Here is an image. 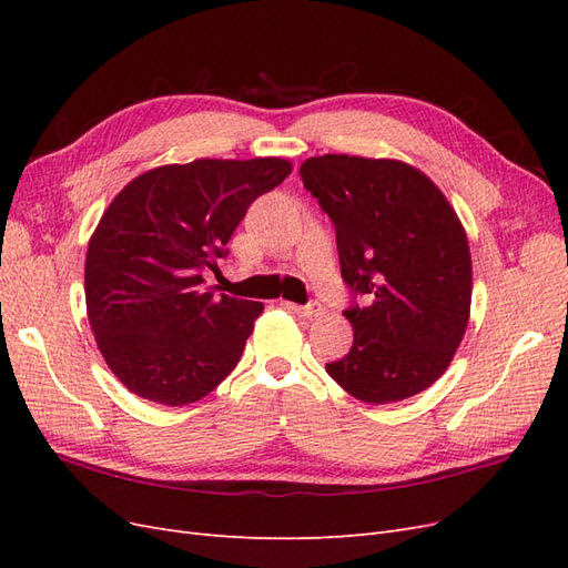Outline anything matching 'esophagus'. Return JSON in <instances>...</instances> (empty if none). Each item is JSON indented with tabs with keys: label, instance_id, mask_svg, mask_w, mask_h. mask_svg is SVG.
Here are the masks:
<instances>
[{
	"label": "esophagus",
	"instance_id": "34e87169",
	"mask_svg": "<svg viewBox=\"0 0 568 568\" xmlns=\"http://www.w3.org/2000/svg\"><path fill=\"white\" fill-rule=\"evenodd\" d=\"M286 307H288V311H294L296 315H301V317H307V320H311V317H320V315H322V311H324L320 301H311L307 305L286 303Z\"/></svg>",
	"mask_w": 568,
	"mask_h": 568
}]
</instances>
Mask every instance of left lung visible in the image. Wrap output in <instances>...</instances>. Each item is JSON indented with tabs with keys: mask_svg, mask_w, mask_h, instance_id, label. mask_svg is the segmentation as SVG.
<instances>
[{
	"mask_svg": "<svg viewBox=\"0 0 568 568\" xmlns=\"http://www.w3.org/2000/svg\"><path fill=\"white\" fill-rule=\"evenodd\" d=\"M301 180L334 222L353 294L343 311L353 348L326 374L374 405L422 393L448 369L469 322L471 255L457 213L400 161L324 153L301 165Z\"/></svg>",
	"mask_w": 568,
	"mask_h": 568,
	"instance_id": "left-lung-1",
	"label": "left lung"
}]
</instances>
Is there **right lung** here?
I'll list each match as a JSON object with an SVG mask.
<instances>
[{
  "label": "right lung",
  "mask_w": 568,
  "mask_h": 568,
  "mask_svg": "<svg viewBox=\"0 0 568 568\" xmlns=\"http://www.w3.org/2000/svg\"><path fill=\"white\" fill-rule=\"evenodd\" d=\"M291 173L284 159L161 165L120 192L90 239L84 298L120 384L168 407L209 395L236 367L263 303L215 294L248 205Z\"/></svg>",
  "instance_id": "add662e5"
}]
</instances>
